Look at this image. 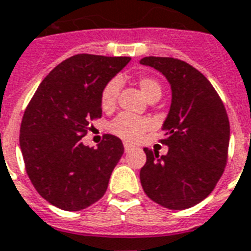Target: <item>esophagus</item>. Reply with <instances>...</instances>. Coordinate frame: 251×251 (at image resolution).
Listing matches in <instances>:
<instances>
[{"label":"esophagus","instance_id":"esophagus-1","mask_svg":"<svg viewBox=\"0 0 251 251\" xmlns=\"http://www.w3.org/2000/svg\"><path fill=\"white\" fill-rule=\"evenodd\" d=\"M124 148H125L126 153H127V151H130L131 149H134V146H133L131 144H127V142H125V144H124Z\"/></svg>","mask_w":251,"mask_h":251}]
</instances>
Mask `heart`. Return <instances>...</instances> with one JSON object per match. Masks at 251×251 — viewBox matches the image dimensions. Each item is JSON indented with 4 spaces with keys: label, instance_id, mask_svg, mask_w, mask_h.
<instances>
[{
    "label": "heart",
    "instance_id": "b5f03b06",
    "mask_svg": "<svg viewBox=\"0 0 251 251\" xmlns=\"http://www.w3.org/2000/svg\"><path fill=\"white\" fill-rule=\"evenodd\" d=\"M141 92L149 101L159 100L162 96V86L159 85L157 79L151 77H141L138 79ZM121 83L118 79H111L103 86L101 92V107L103 110H111L116 106L117 97L120 93ZM151 122L148 118H141V117L131 116L127 113H122L117 117L116 120L111 122V131L120 135L121 138L129 141L140 140L146 130H149Z\"/></svg>",
    "mask_w": 251,
    "mask_h": 251
}]
</instances>
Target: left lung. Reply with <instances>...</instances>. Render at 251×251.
<instances>
[{"instance_id": "left-lung-1", "label": "left lung", "mask_w": 251, "mask_h": 251, "mask_svg": "<svg viewBox=\"0 0 251 251\" xmlns=\"http://www.w3.org/2000/svg\"><path fill=\"white\" fill-rule=\"evenodd\" d=\"M142 65L162 73L172 88V105L163 122L166 155L145 148L140 178L150 200L183 210L209 196L227 162L230 125L218 93L205 75L185 61L145 57Z\"/></svg>"}]
</instances>
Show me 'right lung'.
Instances as JSON below:
<instances>
[{
    "instance_id": "1",
    "label": "right lung",
    "mask_w": 251,
    "mask_h": 251,
    "mask_svg": "<svg viewBox=\"0 0 251 251\" xmlns=\"http://www.w3.org/2000/svg\"><path fill=\"white\" fill-rule=\"evenodd\" d=\"M130 57L75 54L57 65L24 113L20 146L25 169L42 198L78 211L103 197L124 154L122 141L105 134L97 149L82 144L89 124L101 118V92Z\"/></svg>"
}]
</instances>
